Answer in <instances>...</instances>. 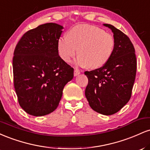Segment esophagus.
Returning a JSON list of instances; mask_svg holds the SVG:
<instances>
[{
  "label": "esophagus",
  "instance_id": "obj_1",
  "mask_svg": "<svg viewBox=\"0 0 150 150\" xmlns=\"http://www.w3.org/2000/svg\"><path fill=\"white\" fill-rule=\"evenodd\" d=\"M80 73V71L79 70L75 69V70H74V76H77Z\"/></svg>",
  "mask_w": 150,
  "mask_h": 150
}]
</instances>
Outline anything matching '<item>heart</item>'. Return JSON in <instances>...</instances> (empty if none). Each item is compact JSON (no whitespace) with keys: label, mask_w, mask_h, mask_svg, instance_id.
I'll return each instance as SVG.
<instances>
[{"label":"heart","mask_w":150,"mask_h":150,"mask_svg":"<svg viewBox=\"0 0 150 150\" xmlns=\"http://www.w3.org/2000/svg\"><path fill=\"white\" fill-rule=\"evenodd\" d=\"M115 46L111 34L95 26L77 25L70 29L68 35L58 40L57 48L60 57L69 63L78 54L76 63L92 69L102 67L109 60Z\"/></svg>","instance_id":"obj_1"}]
</instances>
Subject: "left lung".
<instances>
[{"instance_id": "left-lung-1", "label": "left lung", "mask_w": 150, "mask_h": 150, "mask_svg": "<svg viewBox=\"0 0 150 150\" xmlns=\"http://www.w3.org/2000/svg\"><path fill=\"white\" fill-rule=\"evenodd\" d=\"M113 33L115 46L106 64L85 72L88 78L85 97L94 111L109 116L120 111L130 100L137 62L130 39L114 26L103 24Z\"/></svg>"}]
</instances>
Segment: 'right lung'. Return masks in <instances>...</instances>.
<instances>
[{
	"label": "right lung",
	"mask_w": 150,
	"mask_h": 150,
	"mask_svg": "<svg viewBox=\"0 0 150 150\" xmlns=\"http://www.w3.org/2000/svg\"><path fill=\"white\" fill-rule=\"evenodd\" d=\"M63 26L46 23L22 36L13 59L15 92L22 109L34 116L56 109L74 69L60 57L57 44Z\"/></svg>",
	"instance_id": "right-lung-1"
}]
</instances>
